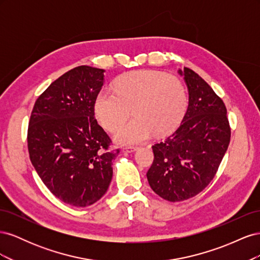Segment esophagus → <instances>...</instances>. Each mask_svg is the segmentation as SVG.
Instances as JSON below:
<instances>
[{
	"mask_svg": "<svg viewBox=\"0 0 260 260\" xmlns=\"http://www.w3.org/2000/svg\"><path fill=\"white\" fill-rule=\"evenodd\" d=\"M138 149L137 146H125V147H122V151L125 152V153H132V152H136Z\"/></svg>",
	"mask_w": 260,
	"mask_h": 260,
	"instance_id": "esophagus-1",
	"label": "esophagus"
}]
</instances>
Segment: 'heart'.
Wrapping results in <instances>:
<instances>
[{
  "label": "heart",
  "mask_w": 260,
  "mask_h": 260,
  "mask_svg": "<svg viewBox=\"0 0 260 260\" xmlns=\"http://www.w3.org/2000/svg\"><path fill=\"white\" fill-rule=\"evenodd\" d=\"M118 129L115 138L122 144L144 142L154 132L167 135L182 119L187 107L183 82L175 75L158 70H136L121 76L115 89H103L95 100L99 122L108 131Z\"/></svg>",
  "instance_id": "obj_1"
}]
</instances>
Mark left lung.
<instances>
[{"mask_svg":"<svg viewBox=\"0 0 260 260\" xmlns=\"http://www.w3.org/2000/svg\"><path fill=\"white\" fill-rule=\"evenodd\" d=\"M183 75L187 111L178 129L152 146L154 160L146 174L152 190L169 202L191 199L210 183L231 138L221 98L192 69L184 67Z\"/></svg>","mask_w":260,"mask_h":260,"instance_id":"obj_1","label":"left lung"}]
</instances>
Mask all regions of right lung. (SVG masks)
Masks as SVG:
<instances>
[{"mask_svg": "<svg viewBox=\"0 0 260 260\" xmlns=\"http://www.w3.org/2000/svg\"><path fill=\"white\" fill-rule=\"evenodd\" d=\"M104 70L78 66L51 83L36 101L28 124L30 160L53 195L76 207L103 196L119 149L94 116Z\"/></svg>", "mask_w": 260, "mask_h": 260, "instance_id": "1", "label": "right lung"}]
</instances>
